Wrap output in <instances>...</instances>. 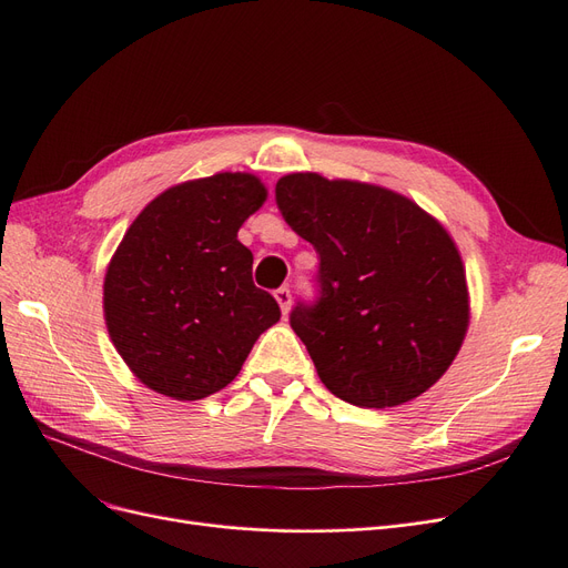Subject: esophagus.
<instances>
[{"mask_svg":"<svg viewBox=\"0 0 568 568\" xmlns=\"http://www.w3.org/2000/svg\"><path fill=\"white\" fill-rule=\"evenodd\" d=\"M274 298H277L282 313L286 315L288 313V305H291V291L286 286H280L277 291H274Z\"/></svg>","mask_w":568,"mask_h":568,"instance_id":"34e87169","label":"esophagus"}]
</instances>
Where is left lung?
<instances>
[{"mask_svg": "<svg viewBox=\"0 0 568 568\" xmlns=\"http://www.w3.org/2000/svg\"><path fill=\"white\" fill-rule=\"evenodd\" d=\"M286 225L317 251V294L288 315L322 384L357 407H393L432 388L469 324L462 257L417 203L374 184L286 175Z\"/></svg>", "mask_w": 568, "mask_h": 568, "instance_id": "obj_1", "label": "left lung"}]
</instances>
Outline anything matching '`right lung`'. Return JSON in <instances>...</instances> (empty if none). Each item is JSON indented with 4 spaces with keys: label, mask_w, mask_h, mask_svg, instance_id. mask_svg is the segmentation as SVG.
<instances>
[{
    "label": "right lung",
    "mask_w": 568,
    "mask_h": 568,
    "mask_svg": "<svg viewBox=\"0 0 568 568\" xmlns=\"http://www.w3.org/2000/svg\"><path fill=\"white\" fill-rule=\"evenodd\" d=\"M267 192L246 173L184 182L153 199L125 232L104 282L115 351L136 379L175 400L225 388L280 305L253 284L239 242Z\"/></svg>",
    "instance_id": "add662e5"
}]
</instances>
